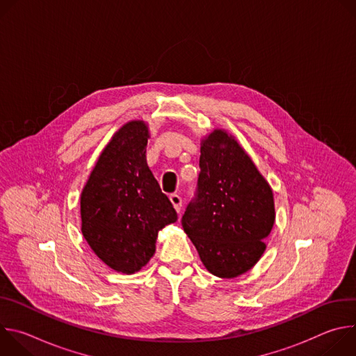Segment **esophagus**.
Here are the masks:
<instances>
[{
  "label": "esophagus",
  "instance_id": "1",
  "mask_svg": "<svg viewBox=\"0 0 356 356\" xmlns=\"http://www.w3.org/2000/svg\"><path fill=\"white\" fill-rule=\"evenodd\" d=\"M169 198L172 201L173 207L176 209V211H180V209H181V197L177 193H173V194L169 195Z\"/></svg>",
  "mask_w": 356,
  "mask_h": 356
}]
</instances>
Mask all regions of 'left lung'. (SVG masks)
Here are the masks:
<instances>
[{
    "instance_id": "1",
    "label": "left lung",
    "mask_w": 356,
    "mask_h": 356,
    "mask_svg": "<svg viewBox=\"0 0 356 356\" xmlns=\"http://www.w3.org/2000/svg\"><path fill=\"white\" fill-rule=\"evenodd\" d=\"M195 197L181 225L206 269L224 279L255 266L275 224L273 191L232 135L216 129L201 140Z\"/></svg>"
}]
</instances>
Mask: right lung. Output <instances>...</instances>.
<instances>
[{
	"mask_svg": "<svg viewBox=\"0 0 356 356\" xmlns=\"http://www.w3.org/2000/svg\"><path fill=\"white\" fill-rule=\"evenodd\" d=\"M147 139L145 121L121 127L101 152L80 197L83 236L101 261L125 275L149 262L158 232L177 221L146 163Z\"/></svg>",
	"mask_w": 356,
	"mask_h": 356,
	"instance_id": "right-lung-1",
	"label": "right lung"
}]
</instances>
